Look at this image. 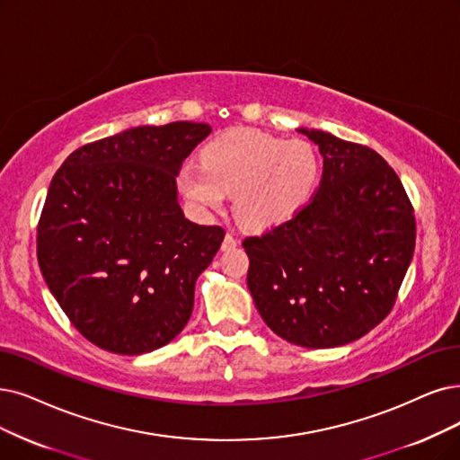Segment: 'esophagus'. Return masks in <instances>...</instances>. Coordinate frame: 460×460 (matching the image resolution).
Listing matches in <instances>:
<instances>
[{
	"label": "esophagus",
	"mask_w": 460,
	"mask_h": 460,
	"mask_svg": "<svg viewBox=\"0 0 460 460\" xmlns=\"http://www.w3.org/2000/svg\"><path fill=\"white\" fill-rule=\"evenodd\" d=\"M237 247V240L232 235V234H226L225 240H223V245H220V249L223 251H232Z\"/></svg>",
	"instance_id": "34e87169"
}]
</instances>
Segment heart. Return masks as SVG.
<instances>
[{
    "label": "heart",
    "mask_w": 460,
    "mask_h": 460,
    "mask_svg": "<svg viewBox=\"0 0 460 460\" xmlns=\"http://www.w3.org/2000/svg\"><path fill=\"white\" fill-rule=\"evenodd\" d=\"M199 164H189L177 175L189 206L199 213L217 211L234 194L235 217L259 232L300 215L321 177L319 155L307 141H285L249 128L213 137L201 146Z\"/></svg>",
    "instance_id": "1"
}]
</instances>
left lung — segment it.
Listing matches in <instances>:
<instances>
[{
    "label": "left lung",
    "instance_id": "1",
    "mask_svg": "<svg viewBox=\"0 0 460 460\" xmlns=\"http://www.w3.org/2000/svg\"><path fill=\"white\" fill-rule=\"evenodd\" d=\"M319 146L323 179L288 223L243 242L264 323L307 349L351 343L389 315L415 249V217L394 170L368 146L296 128Z\"/></svg>",
    "mask_w": 460,
    "mask_h": 460
}]
</instances>
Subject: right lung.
Returning <instances> with one entry per match:
<instances>
[{
  "mask_svg": "<svg viewBox=\"0 0 460 460\" xmlns=\"http://www.w3.org/2000/svg\"><path fill=\"white\" fill-rule=\"evenodd\" d=\"M209 134L187 120L130 128L71 153L50 181L40 268L73 326L105 351L151 353L192 315L225 230L185 217L175 177Z\"/></svg>",
  "mask_w": 460,
  "mask_h": 460,
  "instance_id": "right-lung-1",
  "label": "right lung"
}]
</instances>
